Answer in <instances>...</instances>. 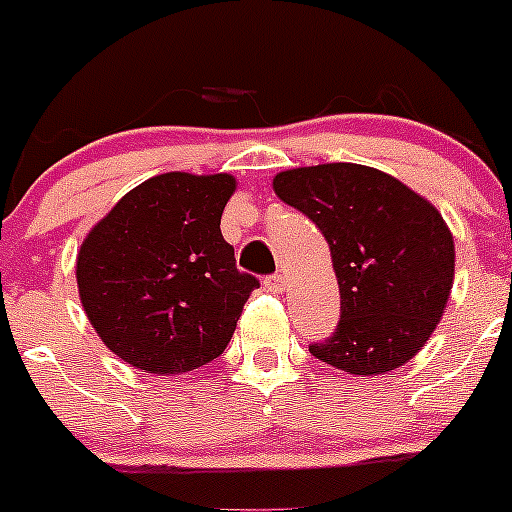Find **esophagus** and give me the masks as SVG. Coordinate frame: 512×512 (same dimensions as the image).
<instances>
[{"instance_id": "esophagus-1", "label": "esophagus", "mask_w": 512, "mask_h": 512, "mask_svg": "<svg viewBox=\"0 0 512 512\" xmlns=\"http://www.w3.org/2000/svg\"><path fill=\"white\" fill-rule=\"evenodd\" d=\"M265 287H267V292H272V294H280V292H285V287H287V280H285V275H280V272H277V275H270V277H265Z\"/></svg>"}]
</instances>
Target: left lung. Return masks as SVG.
Here are the masks:
<instances>
[{
	"label": "left lung",
	"mask_w": 512,
	"mask_h": 512,
	"mask_svg": "<svg viewBox=\"0 0 512 512\" xmlns=\"http://www.w3.org/2000/svg\"><path fill=\"white\" fill-rule=\"evenodd\" d=\"M277 198L327 237L342 297L319 361L356 376L399 369L428 342L453 287V235L441 213L401 180L356 163L275 175Z\"/></svg>",
	"instance_id": "8db88e82"
}]
</instances>
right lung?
<instances>
[{"mask_svg": "<svg viewBox=\"0 0 512 512\" xmlns=\"http://www.w3.org/2000/svg\"><path fill=\"white\" fill-rule=\"evenodd\" d=\"M227 173H163L123 195L76 257L81 304L113 354L183 374L225 352L260 280L235 267L220 218Z\"/></svg>", "mask_w": 512, "mask_h": 512, "instance_id": "obj_1", "label": "right lung"}]
</instances>
